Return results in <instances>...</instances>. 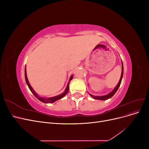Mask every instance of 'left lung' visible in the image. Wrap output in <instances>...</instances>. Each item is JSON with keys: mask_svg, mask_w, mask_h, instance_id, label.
<instances>
[{"mask_svg": "<svg viewBox=\"0 0 149 149\" xmlns=\"http://www.w3.org/2000/svg\"><path fill=\"white\" fill-rule=\"evenodd\" d=\"M123 71H124L123 64V62H122V73H121V76H120V80H119V82L118 84L116 86V87L115 88V89L112 92H111L110 93L107 94V95L102 96H95L94 95H92V94H90V96H91L92 97H93L94 99H96V100H107V99H109L111 97L113 96L114 94L116 93L117 91H118V88H119L120 85V83H121V81H122V79H123Z\"/></svg>", "mask_w": 149, "mask_h": 149, "instance_id": "left-lung-1", "label": "left lung"}]
</instances>
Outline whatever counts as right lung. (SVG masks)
Masks as SVG:
<instances>
[{"mask_svg": "<svg viewBox=\"0 0 149 149\" xmlns=\"http://www.w3.org/2000/svg\"><path fill=\"white\" fill-rule=\"evenodd\" d=\"M25 77L26 83V84H27L28 86H29L30 90L31 91V92L33 94V95H34L36 97H37L39 101H42V102H44V103H52V102H55L56 101H57V100H60V99L62 98L63 97H64V96L66 95V94L68 93V91H69V83H70V81H71L72 79H73V76H71L70 79V81L68 82V85H67V86H66V89H65V92L63 93L62 94H61L60 95H58V96H55V97H49V98H43V97H41L38 96V94L34 91V90L32 89V88L31 87V86H30V83H29V81H28V79H27V76H26V68H25Z\"/></svg>", "mask_w": 149, "mask_h": 149, "instance_id": "add662e5", "label": "right lung"}]
</instances>
